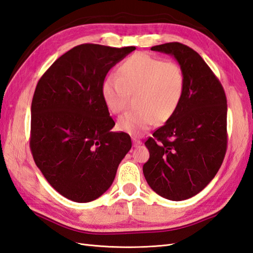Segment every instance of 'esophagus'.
I'll return each instance as SVG.
<instances>
[{
	"label": "esophagus",
	"mask_w": 253,
	"mask_h": 253,
	"mask_svg": "<svg viewBox=\"0 0 253 253\" xmlns=\"http://www.w3.org/2000/svg\"><path fill=\"white\" fill-rule=\"evenodd\" d=\"M132 142H133V146H138L141 144V141L136 137H132Z\"/></svg>",
	"instance_id": "34e87169"
}]
</instances>
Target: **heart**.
Instances as JSON below:
<instances>
[{"label":"heart","instance_id":"b5f03b06","mask_svg":"<svg viewBox=\"0 0 253 253\" xmlns=\"http://www.w3.org/2000/svg\"><path fill=\"white\" fill-rule=\"evenodd\" d=\"M184 70L175 61H163L146 54L129 57L116 76L103 82L102 97L112 113L123 112L136 95L134 111L122 115L117 127L138 136L154 123H165L177 112L185 90Z\"/></svg>","mask_w":253,"mask_h":253}]
</instances>
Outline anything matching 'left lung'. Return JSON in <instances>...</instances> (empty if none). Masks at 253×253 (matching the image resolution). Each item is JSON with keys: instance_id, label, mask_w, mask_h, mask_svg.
Segmentation results:
<instances>
[{"instance_id": "left-lung-1", "label": "left lung", "mask_w": 253, "mask_h": 253, "mask_svg": "<svg viewBox=\"0 0 253 253\" xmlns=\"http://www.w3.org/2000/svg\"><path fill=\"white\" fill-rule=\"evenodd\" d=\"M151 49L173 56L186 82L177 112L145 141L150 158L143 174L158 195L184 201L209 184L224 160L226 96L218 78L191 47L172 42Z\"/></svg>"}]
</instances>
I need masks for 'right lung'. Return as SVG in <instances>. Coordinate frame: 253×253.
<instances>
[{"label": "right lung", "instance_id": "obj_1", "mask_svg": "<svg viewBox=\"0 0 253 253\" xmlns=\"http://www.w3.org/2000/svg\"><path fill=\"white\" fill-rule=\"evenodd\" d=\"M134 49L78 45L51 64L35 88L31 153L47 182L70 201L101 196L131 149L128 133L111 130L115 123L102 85L110 69Z\"/></svg>", "mask_w": 253, "mask_h": 253}]
</instances>
